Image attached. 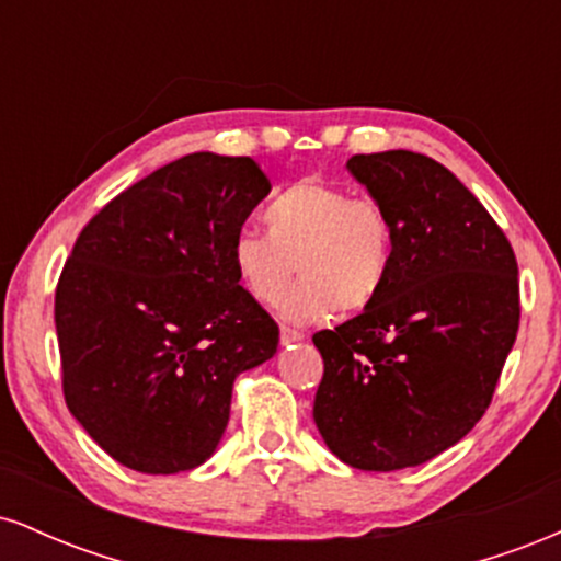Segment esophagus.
<instances>
[{"instance_id":"34e87169","label":"esophagus","mask_w":561,"mask_h":561,"mask_svg":"<svg viewBox=\"0 0 561 561\" xmlns=\"http://www.w3.org/2000/svg\"><path fill=\"white\" fill-rule=\"evenodd\" d=\"M279 337H282V345H289V343H298V340H302V332L293 330V327H282Z\"/></svg>"}]
</instances>
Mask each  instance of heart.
<instances>
[{"instance_id":"1","label":"heart","mask_w":561,"mask_h":561,"mask_svg":"<svg viewBox=\"0 0 561 561\" xmlns=\"http://www.w3.org/2000/svg\"><path fill=\"white\" fill-rule=\"evenodd\" d=\"M263 224L266 234L237 231L229 261L248 298L263 306L282 298L298 266L302 279L282 306L287 319L358 313L388 285L396 231L377 197L306 176L268 199Z\"/></svg>"}]
</instances>
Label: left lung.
I'll list each match as a JSON object with an SVG mask.
<instances>
[{"instance_id": "1", "label": "left lung", "mask_w": 561, "mask_h": 561, "mask_svg": "<svg viewBox=\"0 0 561 561\" xmlns=\"http://www.w3.org/2000/svg\"><path fill=\"white\" fill-rule=\"evenodd\" d=\"M347 169L388 208L396 244L382 295L313 334L324 358L313 420L345 465L392 472L459 443L491 405L519 330L517 259L437 160L388 150Z\"/></svg>"}]
</instances>
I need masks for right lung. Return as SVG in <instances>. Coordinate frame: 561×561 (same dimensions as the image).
<instances>
[{
  "label": "right lung",
  "instance_id": "1",
  "mask_svg": "<svg viewBox=\"0 0 561 561\" xmlns=\"http://www.w3.org/2000/svg\"><path fill=\"white\" fill-rule=\"evenodd\" d=\"M268 192L253 158L192 152L81 229L55 289L62 396L124 467L203 465L227 430L237 375L276 353L279 327L229 261Z\"/></svg>",
  "mask_w": 561,
  "mask_h": 561
}]
</instances>
